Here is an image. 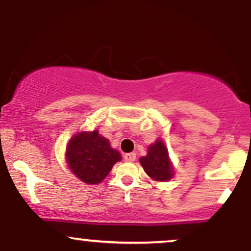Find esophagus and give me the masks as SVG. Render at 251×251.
<instances>
[{"mask_svg": "<svg viewBox=\"0 0 251 251\" xmlns=\"http://www.w3.org/2000/svg\"><path fill=\"white\" fill-rule=\"evenodd\" d=\"M135 158H137V155H135V153H133V152H132V153H126L125 155H124V159H125L126 162H129V163L134 162Z\"/></svg>", "mask_w": 251, "mask_h": 251, "instance_id": "34e87169", "label": "esophagus"}]
</instances>
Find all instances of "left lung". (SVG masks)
Instances as JSON below:
<instances>
[{"instance_id":"1","label":"left lung","mask_w":251,"mask_h":251,"mask_svg":"<svg viewBox=\"0 0 251 251\" xmlns=\"http://www.w3.org/2000/svg\"><path fill=\"white\" fill-rule=\"evenodd\" d=\"M144 171L153 180L166 181L174 177V166L170 162L169 152L162 140H155L150 145L148 154L139 159Z\"/></svg>"}]
</instances>
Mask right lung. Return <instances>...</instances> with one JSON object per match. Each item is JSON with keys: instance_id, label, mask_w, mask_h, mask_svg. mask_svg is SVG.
<instances>
[{"instance_id": "obj_1", "label": "right lung", "mask_w": 251, "mask_h": 251, "mask_svg": "<svg viewBox=\"0 0 251 251\" xmlns=\"http://www.w3.org/2000/svg\"><path fill=\"white\" fill-rule=\"evenodd\" d=\"M66 159L71 171L86 184H99L122 154L99 132H79L71 138L66 149Z\"/></svg>"}]
</instances>
